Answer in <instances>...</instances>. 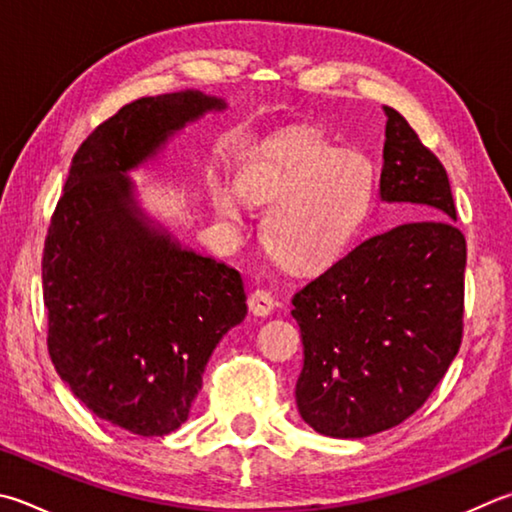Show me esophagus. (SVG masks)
<instances>
[{"mask_svg":"<svg viewBox=\"0 0 512 512\" xmlns=\"http://www.w3.org/2000/svg\"><path fill=\"white\" fill-rule=\"evenodd\" d=\"M248 309L253 315H271L273 309H275V300L271 293L266 291H253L248 295Z\"/></svg>","mask_w":512,"mask_h":512,"instance_id":"obj_1","label":"esophagus"}]
</instances>
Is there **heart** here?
Instances as JSON below:
<instances>
[{"mask_svg":"<svg viewBox=\"0 0 512 512\" xmlns=\"http://www.w3.org/2000/svg\"><path fill=\"white\" fill-rule=\"evenodd\" d=\"M237 190L253 203H271L262 239L286 268L315 271L345 253L374 203V165L360 152H342L322 138H295L237 176ZM217 212L239 219L235 190L215 192Z\"/></svg>","mask_w":512,"mask_h":512,"instance_id":"obj_1","label":"heart"}]
</instances>
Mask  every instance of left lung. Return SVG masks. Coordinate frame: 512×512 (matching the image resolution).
Masks as SVG:
<instances>
[{
    "label": "left lung",
    "instance_id": "8db88e82",
    "mask_svg": "<svg viewBox=\"0 0 512 512\" xmlns=\"http://www.w3.org/2000/svg\"><path fill=\"white\" fill-rule=\"evenodd\" d=\"M385 114L378 194L427 219L362 241L293 295L304 345L297 410L333 439H362L421 410L463 338L468 253L448 172L396 109Z\"/></svg>",
    "mask_w": 512,
    "mask_h": 512
}]
</instances>
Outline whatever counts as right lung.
Wrapping results in <instances>:
<instances>
[{
    "mask_svg": "<svg viewBox=\"0 0 512 512\" xmlns=\"http://www.w3.org/2000/svg\"><path fill=\"white\" fill-rule=\"evenodd\" d=\"M224 107L199 91L120 107L73 154L44 239L51 362L91 412L132 434L181 427L210 353L246 318V293L235 268L145 226L123 172Z\"/></svg>",
    "mask_w": 512,
    "mask_h": 512,
    "instance_id": "add662e5",
    "label": "right lung"
}]
</instances>
